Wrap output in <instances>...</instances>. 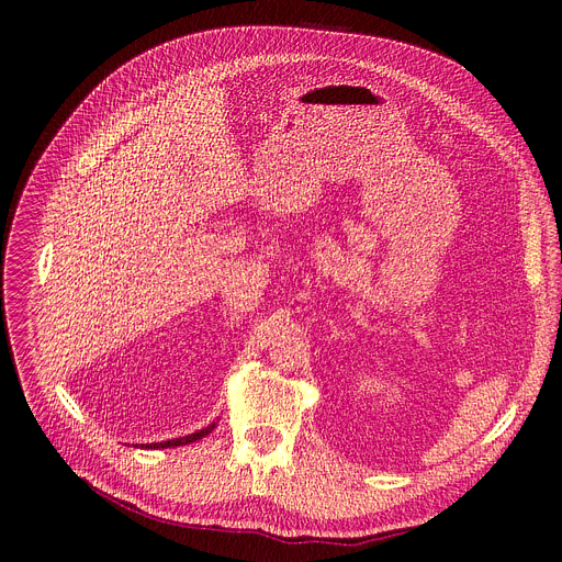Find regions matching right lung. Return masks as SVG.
<instances>
[{
  "instance_id": "obj_1",
  "label": "right lung",
  "mask_w": 562,
  "mask_h": 562,
  "mask_svg": "<svg viewBox=\"0 0 562 562\" xmlns=\"http://www.w3.org/2000/svg\"><path fill=\"white\" fill-rule=\"evenodd\" d=\"M215 429V423H211L209 427L195 431V434H189V436H182V438H176V440H167V442H150V445H142L144 449H169V447H182V445H191L204 436H209L211 431Z\"/></svg>"
}]
</instances>
